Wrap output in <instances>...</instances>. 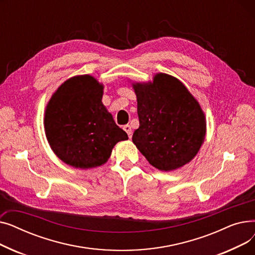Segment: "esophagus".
Segmentation results:
<instances>
[{"label": "esophagus", "instance_id": "1", "mask_svg": "<svg viewBox=\"0 0 255 255\" xmlns=\"http://www.w3.org/2000/svg\"><path fill=\"white\" fill-rule=\"evenodd\" d=\"M124 130L126 131V133L128 134V136H129V137H131V135H132V129H131V126H130V125H125V126H124Z\"/></svg>", "mask_w": 255, "mask_h": 255}]
</instances>
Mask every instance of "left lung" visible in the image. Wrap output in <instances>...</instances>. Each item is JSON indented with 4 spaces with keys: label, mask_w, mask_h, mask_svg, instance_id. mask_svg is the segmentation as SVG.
<instances>
[{
    "label": "left lung",
    "mask_w": 255,
    "mask_h": 255,
    "mask_svg": "<svg viewBox=\"0 0 255 255\" xmlns=\"http://www.w3.org/2000/svg\"><path fill=\"white\" fill-rule=\"evenodd\" d=\"M139 127L132 141L151 165L172 170L191 161L206 135L205 115L179 79L159 73L153 83L133 85Z\"/></svg>",
    "instance_id": "1"
}]
</instances>
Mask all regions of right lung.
I'll return each mask as SVG.
<instances>
[{
  "label": "right lung",
  "instance_id": "right-lung-1",
  "mask_svg": "<svg viewBox=\"0 0 255 255\" xmlns=\"http://www.w3.org/2000/svg\"><path fill=\"white\" fill-rule=\"evenodd\" d=\"M103 86L90 75L72 77L53 94L45 112L50 148L76 168L104 164L118 141L128 139L102 103Z\"/></svg>",
  "mask_w": 255,
  "mask_h": 255
}]
</instances>
